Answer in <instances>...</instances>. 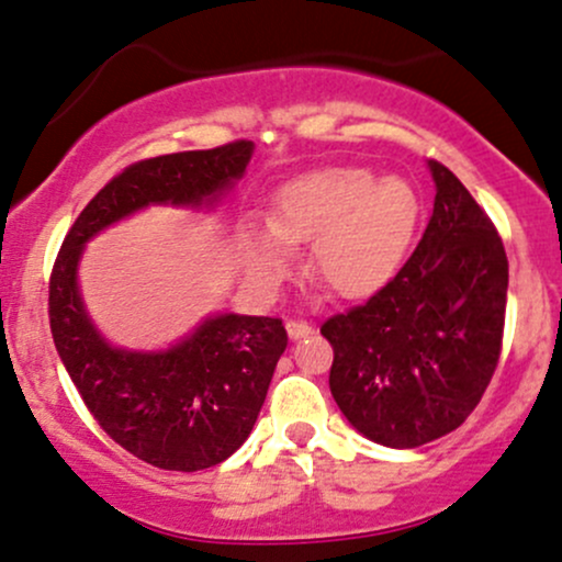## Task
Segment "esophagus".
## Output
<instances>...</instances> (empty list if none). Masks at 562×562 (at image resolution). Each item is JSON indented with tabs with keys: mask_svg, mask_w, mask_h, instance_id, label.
Returning a JSON list of instances; mask_svg holds the SVG:
<instances>
[{
	"mask_svg": "<svg viewBox=\"0 0 562 562\" xmlns=\"http://www.w3.org/2000/svg\"><path fill=\"white\" fill-rule=\"evenodd\" d=\"M286 331H289V337H292V339H302V337H307V334L313 331V326L307 324V321L292 318V321H286Z\"/></svg>",
	"mask_w": 562,
	"mask_h": 562,
	"instance_id": "1",
	"label": "esophagus"
}]
</instances>
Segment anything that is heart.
<instances>
[{
    "instance_id": "1",
    "label": "heart",
    "mask_w": 562,
    "mask_h": 562,
    "mask_svg": "<svg viewBox=\"0 0 562 562\" xmlns=\"http://www.w3.org/2000/svg\"><path fill=\"white\" fill-rule=\"evenodd\" d=\"M422 214L406 178L334 167L300 175L276 193L268 228L247 225L244 260L257 281L286 276L292 249L311 244V276L331 294L361 300L393 279L412 249Z\"/></svg>"
}]
</instances>
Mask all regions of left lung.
<instances>
[{
	"label": "left lung",
	"instance_id": "left-lung-1",
	"mask_svg": "<svg viewBox=\"0 0 562 562\" xmlns=\"http://www.w3.org/2000/svg\"><path fill=\"white\" fill-rule=\"evenodd\" d=\"M427 167L435 204L414 255L369 302L321 326L339 412L387 449L457 430L502 352L509 265L499 233L451 169Z\"/></svg>",
	"mask_w": 562,
	"mask_h": 562
}]
</instances>
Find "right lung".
I'll return each mask as SVG.
<instances>
[{
    "label": "right lung",
    "instance_id": "1",
    "mask_svg": "<svg viewBox=\"0 0 562 562\" xmlns=\"http://www.w3.org/2000/svg\"><path fill=\"white\" fill-rule=\"evenodd\" d=\"M251 154L255 143L236 140L132 164L85 206L49 279V329L81 401L122 449L159 470L214 468L249 438L286 329L268 315L217 313L167 350L116 348L85 307L81 255L100 231L145 206L214 210Z\"/></svg>",
    "mask_w": 562,
    "mask_h": 562
}]
</instances>
